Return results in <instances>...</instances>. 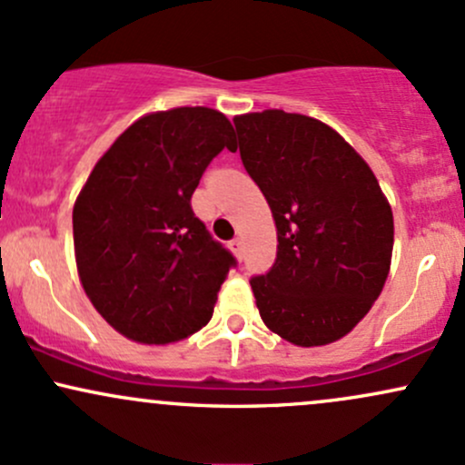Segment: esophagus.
Segmentation results:
<instances>
[{
  "label": "esophagus",
  "instance_id": "1",
  "mask_svg": "<svg viewBox=\"0 0 465 465\" xmlns=\"http://www.w3.org/2000/svg\"><path fill=\"white\" fill-rule=\"evenodd\" d=\"M229 247H232V252L236 253L238 258H242V241H241V238H233V241L229 242Z\"/></svg>",
  "mask_w": 465,
  "mask_h": 465
}]
</instances>
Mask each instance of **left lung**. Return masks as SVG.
I'll return each instance as SVG.
<instances>
[{
    "mask_svg": "<svg viewBox=\"0 0 465 465\" xmlns=\"http://www.w3.org/2000/svg\"><path fill=\"white\" fill-rule=\"evenodd\" d=\"M247 174L272 207L278 253L249 280L262 322L298 346L344 338L386 282L392 212L353 147L284 110L233 119Z\"/></svg>",
    "mask_w": 465,
    "mask_h": 465,
    "instance_id": "8db88e82",
    "label": "left lung"
}]
</instances>
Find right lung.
<instances>
[{"label":"right lung","instance_id":"1","mask_svg":"<svg viewBox=\"0 0 465 465\" xmlns=\"http://www.w3.org/2000/svg\"><path fill=\"white\" fill-rule=\"evenodd\" d=\"M224 147L233 152L236 141L221 112L147 114L101 156L76 198L81 284L125 338L167 344L212 320L236 258L196 218L192 193Z\"/></svg>","mask_w":465,"mask_h":465}]
</instances>
